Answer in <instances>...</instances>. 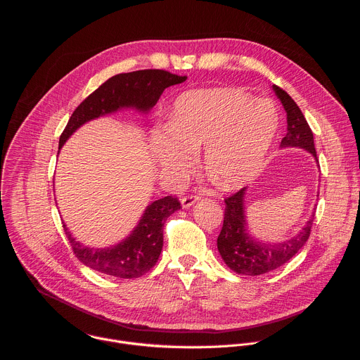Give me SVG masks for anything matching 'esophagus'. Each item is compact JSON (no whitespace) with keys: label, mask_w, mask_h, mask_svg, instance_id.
Returning <instances> with one entry per match:
<instances>
[{"label":"esophagus","mask_w":360,"mask_h":360,"mask_svg":"<svg viewBox=\"0 0 360 360\" xmlns=\"http://www.w3.org/2000/svg\"><path fill=\"white\" fill-rule=\"evenodd\" d=\"M199 199V196L198 195H188V196H184L182 198V207L184 208H189V207H192V205L196 202Z\"/></svg>","instance_id":"34e87169"}]
</instances>
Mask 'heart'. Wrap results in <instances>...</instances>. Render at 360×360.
<instances>
[{"label":"heart","instance_id":"1","mask_svg":"<svg viewBox=\"0 0 360 360\" xmlns=\"http://www.w3.org/2000/svg\"><path fill=\"white\" fill-rule=\"evenodd\" d=\"M278 122L268 99L231 88L186 91L174 102L169 127L152 131L153 160L165 175L178 178L192 171L202 148L208 178L219 188H238L262 169Z\"/></svg>","mask_w":360,"mask_h":360}]
</instances>
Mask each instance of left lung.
<instances>
[{
	"instance_id": "left-lung-1",
	"label": "left lung",
	"mask_w": 360,
	"mask_h": 360,
	"mask_svg": "<svg viewBox=\"0 0 360 360\" xmlns=\"http://www.w3.org/2000/svg\"><path fill=\"white\" fill-rule=\"evenodd\" d=\"M275 94L281 99L286 111L288 132L283 136L281 146H293L309 150L316 160L312 129L307 125L296 102L278 85H272ZM318 161V160H316ZM245 193L246 188L225 199V218L221 233L218 236V250L229 269L239 275H264L271 272L288 261L300 250L309 239L314 215L306 222L299 233L279 243H264L255 240L246 231L245 219Z\"/></svg>"
}]
</instances>
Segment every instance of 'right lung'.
Returning a JSON list of instances; mask_svg holds the SVG:
<instances>
[{"mask_svg":"<svg viewBox=\"0 0 360 360\" xmlns=\"http://www.w3.org/2000/svg\"><path fill=\"white\" fill-rule=\"evenodd\" d=\"M179 77L164 70H141L118 74L107 79L72 112L60 136V149L85 122L124 108L146 114L157 104L165 88L181 84ZM181 210L178 198L165 196L148 205L138 225L122 242L110 248H88L79 243L64 224L65 235L77 258L88 268L114 278L134 279L155 266L164 245V225L169 215Z\"/></svg>","mask_w":360,"mask_h":360,"instance_id":"1","label":"right lung"}]
</instances>
